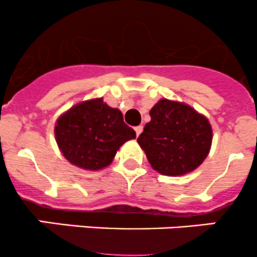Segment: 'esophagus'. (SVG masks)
<instances>
[{
  "label": "esophagus",
  "instance_id": "1",
  "mask_svg": "<svg viewBox=\"0 0 257 257\" xmlns=\"http://www.w3.org/2000/svg\"><path fill=\"white\" fill-rule=\"evenodd\" d=\"M134 129H136V133H137V136H138V137H139V134H141L142 132H143V126H142V125L136 126V128H134Z\"/></svg>",
  "mask_w": 257,
  "mask_h": 257
}]
</instances>
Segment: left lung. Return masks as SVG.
I'll use <instances>...</instances> for the list:
<instances>
[{
    "mask_svg": "<svg viewBox=\"0 0 257 257\" xmlns=\"http://www.w3.org/2000/svg\"><path fill=\"white\" fill-rule=\"evenodd\" d=\"M138 143L158 173L179 177L195 170L208 157L212 129L203 114L185 103L160 99L150 109Z\"/></svg>",
    "mask_w": 257,
    "mask_h": 257,
    "instance_id": "obj_1",
    "label": "left lung"
}]
</instances>
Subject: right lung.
Listing matches in <instances>:
<instances>
[{
    "label": "right lung",
    "instance_id": "add662e5",
    "mask_svg": "<svg viewBox=\"0 0 257 257\" xmlns=\"http://www.w3.org/2000/svg\"><path fill=\"white\" fill-rule=\"evenodd\" d=\"M54 136L69 163L85 170H99L113 162L121 145L136 138V132L124 123L120 110L95 98L62 114Z\"/></svg>",
    "mask_w": 257,
    "mask_h": 257
}]
</instances>
